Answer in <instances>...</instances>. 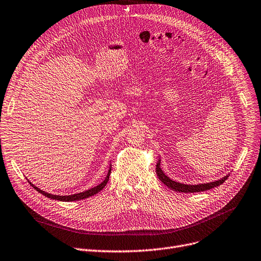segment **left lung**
<instances>
[{
  "mask_svg": "<svg viewBox=\"0 0 261 261\" xmlns=\"http://www.w3.org/2000/svg\"><path fill=\"white\" fill-rule=\"evenodd\" d=\"M155 172H156V175H158L159 179H160L166 187H168L169 189H172L176 192H182V193H194V192H202V191H207V190H210V189L215 188V187H219L229 176V174H228V175H226L225 177H223L220 180L213 181V182H208V184H200V185H194V186L180 184V182H177V181L172 180L171 178L167 177L164 174V172L162 171L161 167H160V160H159L158 163H156Z\"/></svg>",
  "mask_w": 261,
  "mask_h": 261,
  "instance_id": "left-lung-1",
  "label": "left lung"
}]
</instances>
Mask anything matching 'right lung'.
I'll list each match as a JSON object with an SVG mask.
<instances>
[{
  "mask_svg": "<svg viewBox=\"0 0 261 261\" xmlns=\"http://www.w3.org/2000/svg\"><path fill=\"white\" fill-rule=\"evenodd\" d=\"M111 168H112V165L110 166V169H109V172H108V175H107L106 179H105V180L102 181V182H101L100 185H98V186H96V187H94V188H92V189H89V190H87V191H84V192H82V193H77V194H73V195H65V196H61V195H53V194L47 193V192H44V191H42V190L38 189L37 187L34 186L32 182H30V181H29V182H30V185H31L34 189H35L37 192H39V193H41L42 195H44L46 197H49V198H51V199L61 200V201L81 200V199H85V198L90 197V196H94L95 194H97L98 192H100L101 190H102V189L107 186L108 181H109V178H110V174H111Z\"/></svg>",
  "mask_w": 261,
  "mask_h": 261,
  "instance_id": "right-lung-1",
  "label": "right lung"
}]
</instances>
